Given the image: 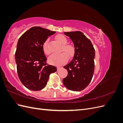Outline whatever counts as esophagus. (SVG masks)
<instances>
[{"mask_svg": "<svg viewBox=\"0 0 123 123\" xmlns=\"http://www.w3.org/2000/svg\"><path fill=\"white\" fill-rule=\"evenodd\" d=\"M61 69V67H57V71H58V70H59V69Z\"/></svg>", "mask_w": 123, "mask_h": 123, "instance_id": "obj_1", "label": "esophagus"}]
</instances>
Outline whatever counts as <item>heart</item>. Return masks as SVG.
<instances>
[{"instance_id":"1","label":"heart","mask_w":123,"mask_h":123,"mask_svg":"<svg viewBox=\"0 0 123 123\" xmlns=\"http://www.w3.org/2000/svg\"><path fill=\"white\" fill-rule=\"evenodd\" d=\"M57 42L62 46V51L64 53L59 54H52L48 58V62L50 64L54 66H61L65 64L68 61L69 58H72L74 56L75 52L74 47L71 44H66L68 43V39L64 35H58L55 37ZM43 49L44 53L47 55L50 54V51L48 48V40H46L43 45Z\"/></svg>"}]
</instances>
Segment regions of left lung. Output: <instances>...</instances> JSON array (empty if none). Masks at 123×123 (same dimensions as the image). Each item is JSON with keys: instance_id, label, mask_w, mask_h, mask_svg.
Masks as SVG:
<instances>
[{"instance_id": "8db88e82", "label": "left lung", "mask_w": 123, "mask_h": 123, "mask_svg": "<svg viewBox=\"0 0 123 123\" xmlns=\"http://www.w3.org/2000/svg\"><path fill=\"white\" fill-rule=\"evenodd\" d=\"M64 34L72 40L75 52L72 61L64 67L68 73L62 82L69 90L80 91L88 86L93 75L95 50L91 41L81 32Z\"/></svg>"}]
</instances>
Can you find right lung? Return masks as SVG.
<instances>
[{
    "label": "right lung",
    "mask_w": 123,
    "mask_h": 123,
    "mask_svg": "<svg viewBox=\"0 0 123 123\" xmlns=\"http://www.w3.org/2000/svg\"><path fill=\"white\" fill-rule=\"evenodd\" d=\"M55 33L34 27L18 39L15 55L18 75L22 84L30 90H42L46 86L50 74L57 71L55 67L47 65L43 49L48 36Z\"/></svg>",
    "instance_id": "obj_1"
}]
</instances>
